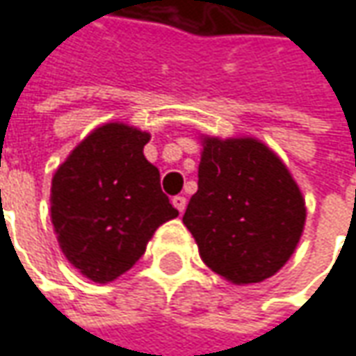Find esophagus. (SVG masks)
Wrapping results in <instances>:
<instances>
[{
    "label": "esophagus",
    "instance_id": "obj_1",
    "mask_svg": "<svg viewBox=\"0 0 356 356\" xmlns=\"http://www.w3.org/2000/svg\"><path fill=\"white\" fill-rule=\"evenodd\" d=\"M173 207L177 209L179 213H183V211H185V207H187V199H185V197H181V195L173 197Z\"/></svg>",
    "mask_w": 356,
    "mask_h": 356
}]
</instances>
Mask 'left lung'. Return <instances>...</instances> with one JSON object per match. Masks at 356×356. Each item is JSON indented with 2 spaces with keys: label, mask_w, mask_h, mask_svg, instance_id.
I'll use <instances>...</instances> for the list:
<instances>
[{
  "label": "left lung",
  "mask_w": 356,
  "mask_h": 356,
  "mask_svg": "<svg viewBox=\"0 0 356 356\" xmlns=\"http://www.w3.org/2000/svg\"><path fill=\"white\" fill-rule=\"evenodd\" d=\"M199 189L183 223L209 269L233 285L273 277L305 229V197L281 157L255 137H201Z\"/></svg>",
  "instance_id": "1"
}]
</instances>
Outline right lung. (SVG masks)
<instances>
[{
  "mask_svg": "<svg viewBox=\"0 0 356 356\" xmlns=\"http://www.w3.org/2000/svg\"><path fill=\"white\" fill-rule=\"evenodd\" d=\"M151 135L105 123L87 135L51 179V223L65 259L93 283H111L145 253L179 211L143 155Z\"/></svg>",
  "mask_w": 356,
  "mask_h": 356,
  "instance_id": "obj_1",
  "label": "right lung"
}]
</instances>
